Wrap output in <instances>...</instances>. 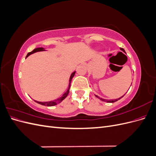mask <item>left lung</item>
<instances>
[{
  "label": "left lung",
  "instance_id": "left-lung-1",
  "mask_svg": "<svg viewBox=\"0 0 156 156\" xmlns=\"http://www.w3.org/2000/svg\"><path fill=\"white\" fill-rule=\"evenodd\" d=\"M120 50H122V51H123V52H124V53H126V52H125V50L123 49V48H120ZM124 95H125V94H124ZM95 96L96 97H97L98 98H99V99H100V100H101V101H107V102H109V103H113V102H115V101H118V100H120V99H121L122 97H123V96H122V97H120V98H119V99H116V100H105V99H103V98H100V97H99V96H98L97 95H95Z\"/></svg>",
  "mask_w": 156,
  "mask_h": 156
}]
</instances>
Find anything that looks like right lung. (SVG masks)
Listing matches in <instances>:
<instances>
[{
  "label": "right lung",
  "mask_w": 156,
  "mask_h": 156,
  "mask_svg": "<svg viewBox=\"0 0 156 156\" xmlns=\"http://www.w3.org/2000/svg\"><path fill=\"white\" fill-rule=\"evenodd\" d=\"M45 51L44 49L43 48H36V49H34V50H33L32 51L30 52V53H29L27 54L26 58L27 57V56H29L30 55L32 54V53H36V52H37V51ZM75 73V72H74L72 75H71L70 77V79H69V87H68V88L67 90V91L63 95L61 96L60 98L56 99V100H54V101H48V102H40V101H35L36 103H39V104H41L42 105H45V106H54V105H57L58 103H60L61 101H62V100H64V99L67 97V96L68 95V93H69V88H70V86H71V83H72V80L73 79V77H74V75Z\"/></svg>",
  "instance_id": "add662e5"
}]
</instances>
